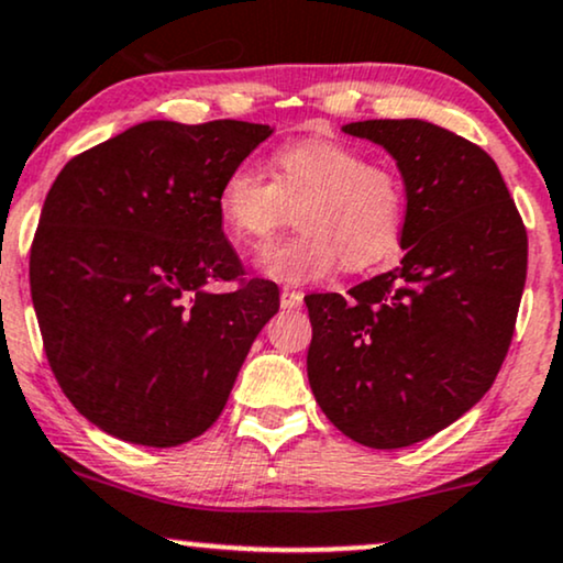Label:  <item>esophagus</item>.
I'll use <instances>...</instances> for the list:
<instances>
[{"label": "esophagus", "instance_id": "34e87169", "mask_svg": "<svg viewBox=\"0 0 563 563\" xmlns=\"http://www.w3.org/2000/svg\"><path fill=\"white\" fill-rule=\"evenodd\" d=\"M300 305H302L300 289H282V308L292 310V308H300Z\"/></svg>", "mask_w": 563, "mask_h": 563}]
</instances>
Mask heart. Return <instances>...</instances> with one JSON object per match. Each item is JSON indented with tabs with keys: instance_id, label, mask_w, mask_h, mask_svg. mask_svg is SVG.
Returning a JSON list of instances; mask_svg holds the SVG:
<instances>
[{
	"instance_id": "1",
	"label": "heart",
	"mask_w": 563,
	"mask_h": 563,
	"mask_svg": "<svg viewBox=\"0 0 563 563\" xmlns=\"http://www.w3.org/2000/svg\"><path fill=\"white\" fill-rule=\"evenodd\" d=\"M219 217L234 242L258 250L295 208L300 232L276 242L261 274L308 284L331 271H367L397 253L405 227V183L388 164L367 162L334 137H300L271 156V179L253 164L229 169L219 187Z\"/></svg>"
}]
</instances>
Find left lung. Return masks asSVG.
<instances>
[{"label": "left lung", "mask_w": 563, "mask_h": 563, "mask_svg": "<svg viewBox=\"0 0 563 563\" xmlns=\"http://www.w3.org/2000/svg\"><path fill=\"white\" fill-rule=\"evenodd\" d=\"M344 133L397 162L407 213L397 268L346 297L308 295V380L323 415L371 449L426 441L494 386L515 336L527 232L481 145L422 120Z\"/></svg>", "instance_id": "1"}]
</instances>
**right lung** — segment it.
I'll return each instance as SVG.
<instances>
[{
    "label": "right lung",
    "instance_id": "obj_1",
    "mask_svg": "<svg viewBox=\"0 0 563 563\" xmlns=\"http://www.w3.org/2000/svg\"><path fill=\"white\" fill-rule=\"evenodd\" d=\"M271 133L151 120L54 179L31 245L33 308L59 388L114 439L166 449L206 433L279 310L274 282L245 279L217 203ZM217 280L239 287L211 294Z\"/></svg>",
    "mask_w": 563,
    "mask_h": 563
}]
</instances>
